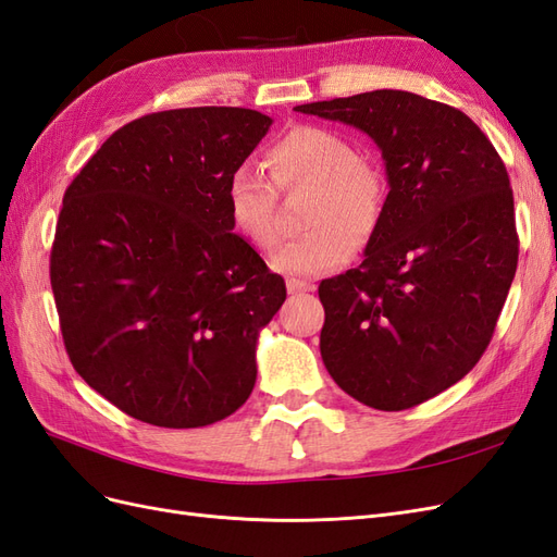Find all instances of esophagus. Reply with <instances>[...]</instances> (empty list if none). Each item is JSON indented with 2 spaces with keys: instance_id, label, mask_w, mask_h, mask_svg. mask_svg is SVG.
I'll return each mask as SVG.
<instances>
[{
  "instance_id": "1",
  "label": "esophagus",
  "mask_w": 557,
  "mask_h": 557,
  "mask_svg": "<svg viewBox=\"0 0 557 557\" xmlns=\"http://www.w3.org/2000/svg\"><path fill=\"white\" fill-rule=\"evenodd\" d=\"M314 284L308 280H287V292L289 294H300V292H312Z\"/></svg>"
}]
</instances>
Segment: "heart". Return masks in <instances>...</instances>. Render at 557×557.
I'll return each instance as SVG.
<instances>
[{
    "label": "heart",
    "instance_id": "obj_1",
    "mask_svg": "<svg viewBox=\"0 0 557 557\" xmlns=\"http://www.w3.org/2000/svg\"><path fill=\"white\" fill-rule=\"evenodd\" d=\"M263 163L277 188H312L306 210L310 231L273 253L270 265L277 273H324L347 263L357 245L373 240L385 219L387 184L345 135L320 125H296L265 149ZM226 212L233 231L249 245L270 249L277 243L275 190L261 172L237 165L228 174Z\"/></svg>",
    "mask_w": 557,
    "mask_h": 557
}]
</instances>
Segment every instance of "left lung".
<instances>
[{"label":"left lung","instance_id":"left-lung-1","mask_svg":"<svg viewBox=\"0 0 557 557\" xmlns=\"http://www.w3.org/2000/svg\"><path fill=\"white\" fill-rule=\"evenodd\" d=\"M296 111L367 133L389 184L361 265L320 284L324 367L363 406H418L475 367L511 289L518 235L506 168L467 114L408 90Z\"/></svg>","mask_w":557,"mask_h":557}]
</instances>
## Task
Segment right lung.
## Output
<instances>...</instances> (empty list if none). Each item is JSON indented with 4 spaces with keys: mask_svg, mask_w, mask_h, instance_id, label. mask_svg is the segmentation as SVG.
Returning a JSON list of instances; mask_svg holds the SVG:
<instances>
[{
    "mask_svg": "<svg viewBox=\"0 0 557 557\" xmlns=\"http://www.w3.org/2000/svg\"><path fill=\"white\" fill-rule=\"evenodd\" d=\"M273 119L190 107L123 125L62 198L51 287L72 367L131 418L194 429L257 383L284 280L233 233L228 174Z\"/></svg>",
    "mask_w": 557,
    "mask_h": 557,
    "instance_id": "right-lung-1",
    "label": "right lung"
}]
</instances>
